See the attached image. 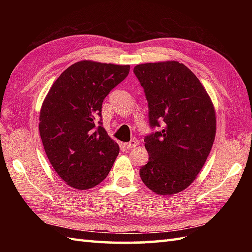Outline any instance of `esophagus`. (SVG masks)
<instances>
[{"mask_svg": "<svg viewBox=\"0 0 252 252\" xmlns=\"http://www.w3.org/2000/svg\"><path fill=\"white\" fill-rule=\"evenodd\" d=\"M125 145H126V148H133V147L137 146V142H136L135 140H132V141H130V142L126 143Z\"/></svg>", "mask_w": 252, "mask_h": 252, "instance_id": "esophagus-1", "label": "esophagus"}]
</instances>
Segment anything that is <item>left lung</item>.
Returning <instances> with one entry per match:
<instances>
[{
	"label": "left lung",
	"instance_id": "8db88e82",
	"mask_svg": "<svg viewBox=\"0 0 252 252\" xmlns=\"http://www.w3.org/2000/svg\"><path fill=\"white\" fill-rule=\"evenodd\" d=\"M134 73L148 101L151 127L145 136L148 162L141 179L158 195H173L189 187L210 154L216 137V111L207 91L179 62L142 63Z\"/></svg>",
	"mask_w": 252,
	"mask_h": 252
}]
</instances>
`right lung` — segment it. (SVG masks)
Returning <instances> with one entry per match:
<instances>
[{
  "label": "right lung",
  "mask_w": 252,
  "mask_h": 252,
  "mask_svg": "<svg viewBox=\"0 0 252 252\" xmlns=\"http://www.w3.org/2000/svg\"><path fill=\"white\" fill-rule=\"evenodd\" d=\"M129 71V65L78 62L57 78L42 104L39 131L46 156L73 189L98 185L119 154L118 144L103 127L101 105Z\"/></svg>",
  "instance_id": "add662e5"
}]
</instances>
